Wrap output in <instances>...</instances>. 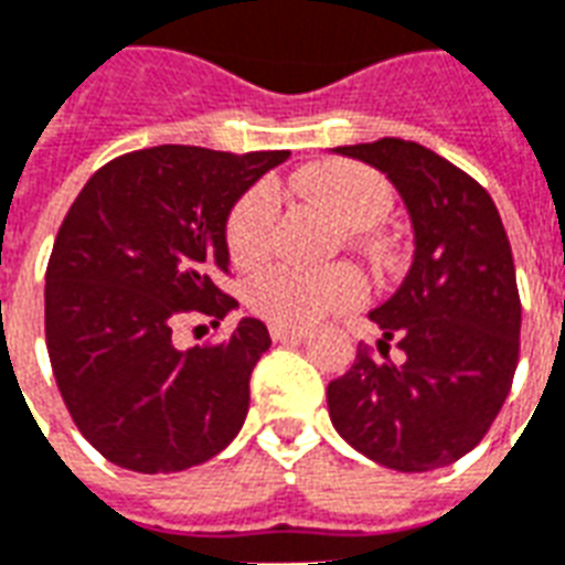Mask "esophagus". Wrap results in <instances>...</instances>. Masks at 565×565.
Listing matches in <instances>:
<instances>
[{
	"label": "esophagus",
	"instance_id": "obj_1",
	"mask_svg": "<svg viewBox=\"0 0 565 565\" xmlns=\"http://www.w3.org/2000/svg\"><path fill=\"white\" fill-rule=\"evenodd\" d=\"M306 332L303 327H282V323H270V339L274 342H303L306 339Z\"/></svg>",
	"mask_w": 565,
	"mask_h": 565
}]
</instances>
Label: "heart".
I'll list each match as a JSON object with an SVG mask.
<instances>
[{
	"label": "heart",
	"instance_id": "heart-1",
	"mask_svg": "<svg viewBox=\"0 0 565 565\" xmlns=\"http://www.w3.org/2000/svg\"><path fill=\"white\" fill-rule=\"evenodd\" d=\"M295 185L318 196L348 226H371L392 205L388 179L360 161H323L303 170ZM277 205V191L268 182L247 188L235 200L223 226V242L235 268H256L259 262H265L274 238ZM365 279L360 270L348 265L323 270L277 265L262 270L247 288V303L253 312L282 327H309L327 315L356 309L365 303Z\"/></svg>",
	"mask_w": 565,
	"mask_h": 565
}]
</instances>
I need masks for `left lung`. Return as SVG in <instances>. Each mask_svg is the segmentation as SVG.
I'll list each match as a JSON object with an SVG mask.
<instances>
[{
	"label": "left lung",
	"instance_id": "obj_1",
	"mask_svg": "<svg viewBox=\"0 0 565 565\" xmlns=\"http://www.w3.org/2000/svg\"><path fill=\"white\" fill-rule=\"evenodd\" d=\"M339 152L401 191L415 259L395 297L371 312L386 360L360 344L348 374L327 386L332 427L386 469H441L487 436L513 386L522 300L510 238L487 188L422 143L380 138ZM392 338L405 351L397 366Z\"/></svg>",
	"mask_w": 565,
	"mask_h": 565
}]
</instances>
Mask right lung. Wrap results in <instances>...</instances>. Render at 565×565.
Instances as JSON below:
<instances>
[{
	"label": "right lung",
	"instance_id": "right-lung-1",
	"mask_svg": "<svg viewBox=\"0 0 565 565\" xmlns=\"http://www.w3.org/2000/svg\"><path fill=\"white\" fill-rule=\"evenodd\" d=\"M288 150L217 152L161 143L87 179L46 265V351L73 422L105 460L141 475L191 469L242 430L268 327L173 348L179 323L217 327L238 306L223 226Z\"/></svg>",
	"mask_w": 565,
	"mask_h": 565
}]
</instances>
